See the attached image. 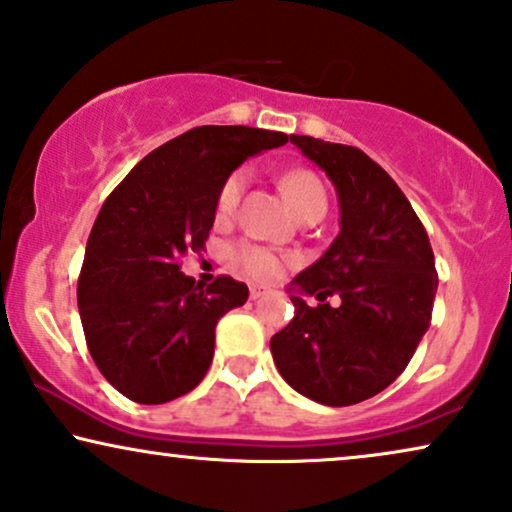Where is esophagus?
I'll return each mask as SVG.
<instances>
[{"instance_id":"1","label":"esophagus","mask_w":512,"mask_h":512,"mask_svg":"<svg viewBox=\"0 0 512 512\" xmlns=\"http://www.w3.org/2000/svg\"><path fill=\"white\" fill-rule=\"evenodd\" d=\"M262 295H267V290H264V288H257V286H252V288H250V300H260Z\"/></svg>"}]
</instances>
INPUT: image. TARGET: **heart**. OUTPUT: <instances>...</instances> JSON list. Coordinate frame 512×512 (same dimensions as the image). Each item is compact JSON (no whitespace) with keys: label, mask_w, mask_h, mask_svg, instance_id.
<instances>
[{"label":"heart","mask_w":512,"mask_h":512,"mask_svg":"<svg viewBox=\"0 0 512 512\" xmlns=\"http://www.w3.org/2000/svg\"><path fill=\"white\" fill-rule=\"evenodd\" d=\"M245 181H248L245 170L231 172L229 177L224 179L215 203V215L219 222H224V219H229L236 212L238 203H241ZM281 189L286 193L288 203L293 205L297 215H302V212L312 208H326V189H323L321 179L316 177L314 172H286L281 179ZM231 260H234V267L241 271L243 276L255 278V281H271V278L281 274L283 264H286V260H283L278 252L271 248H262V245L255 243L236 245V248L231 250Z\"/></svg>","instance_id":"obj_1"}]
</instances>
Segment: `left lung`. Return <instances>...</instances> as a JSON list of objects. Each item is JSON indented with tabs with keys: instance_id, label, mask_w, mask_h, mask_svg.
I'll list each match as a JSON object with an SVG mask.
<instances>
[{
	"instance_id": "1",
	"label": "left lung",
	"mask_w": 512,
	"mask_h": 512,
	"mask_svg": "<svg viewBox=\"0 0 512 512\" xmlns=\"http://www.w3.org/2000/svg\"><path fill=\"white\" fill-rule=\"evenodd\" d=\"M333 181L340 234L293 278L295 316L271 338L283 380L326 406L359 404L392 385L430 326L437 293L430 238L394 179L364 151L290 134ZM302 294H316L309 308ZM335 294V308L325 300Z\"/></svg>"
}]
</instances>
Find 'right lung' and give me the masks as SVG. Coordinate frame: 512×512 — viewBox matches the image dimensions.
<instances>
[{
    "label": "right lung",
    "instance_id": "1",
    "mask_svg": "<svg viewBox=\"0 0 512 512\" xmlns=\"http://www.w3.org/2000/svg\"><path fill=\"white\" fill-rule=\"evenodd\" d=\"M288 134L243 125L193 127L148 153L115 186L89 234L77 307L103 378L137 404H165L205 378L215 326L248 300L217 276L208 288L181 274L205 250L224 179Z\"/></svg>",
    "mask_w": 512,
    "mask_h": 512
}]
</instances>
